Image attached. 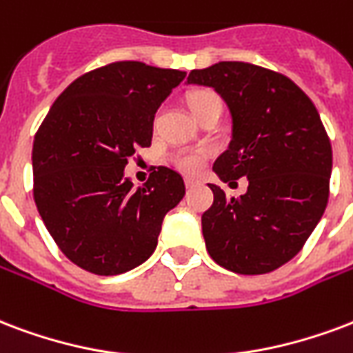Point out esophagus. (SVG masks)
<instances>
[{"label": "esophagus", "mask_w": 353, "mask_h": 353, "mask_svg": "<svg viewBox=\"0 0 353 353\" xmlns=\"http://www.w3.org/2000/svg\"><path fill=\"white\" fill-rule=\"evenodd\" d=\"M201 184H203V182H201L199 179H193V176H186V186L188 188H197V186H201Z\"/></svg>", "instance_id": "34e87169"}]
</instances>
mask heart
Here are the masks:
<instances>
[{
  "label": "heart",
  "instance_id": "obj_1",
  "mask_svg": "<svg viewBox=\"0 0 353 353\" xmlns=\"http://www.w3.org/2000/svg\"><path fill=\"white\" fill-rule=\"evenodd\" d=\"M212 100H219V98L210 91L195 92V94H192V98H190L192 111L199 110L201 105H205L206 102H212ZM206 158H208V152H206V150L192 148V150H180L179 154L174 156V161H176V165H179L182 171H186V173H197V171H201V167L205 165Z\"/></svg>",
  "mask_w": 353,
  "mask_h": 353
}]
</instances>
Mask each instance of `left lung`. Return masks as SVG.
<instances>
[{"label":"left lung","instance_id":"obj_1","mask_svg":"<svg viewBox=\"0 0 353 353\" xmlns=\"http://www.w3.org/2000/svg\"><path fill=\"white\" fill-rule=\"evenodd\" d=\"M188 83L212 87L232 119L229 148L214 173L248 192L227 197L210 184L203 236L214 261L242 275L274 272L298 255L330 197L331 143L311 98L292 79L240 61L192 70Z\"/></svg>","mask_w":353,"mask_h":353}]
</instances>
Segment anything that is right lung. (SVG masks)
<instances>
[{"label": "right lung", "mask_w": 353, "mask_h": 353, "mask_svg": "<svg viewBox=\"0 0 353 353\" xmlns=\"http://www.w3.org/2000/svg\"><path fill=\"white\" fill-rule=\"evenodd\" d=\"M184 78L117 61L74 79L48 111L33 141V197L76 266L119 275L154 253L163 217L186 193L184 179L160 165L134 188L124 167L137 147H150L156 111Z\"/></svg>", "instance_id": "1"}]
</instances>
